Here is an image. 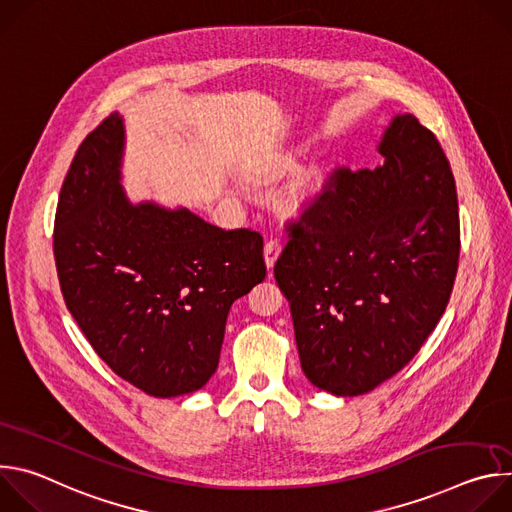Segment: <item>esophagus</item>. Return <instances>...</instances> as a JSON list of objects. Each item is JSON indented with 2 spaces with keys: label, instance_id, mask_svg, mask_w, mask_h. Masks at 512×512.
Instances as JSON below:
<instances>
[{
  "label": "esophagus",
  "instance_id": "esophagus-1",
  "mask_svg": "<svg viewBox=\"0 0 512 512\" xmlns=\"http://www.w3.org/2000/svg\"><path fill=\"white\" fill-rule=\"evenodd\" d=\"M281 241L279 239H269L267 243H265V265L271 269L273 265H275V261H277V257H279V253H281Z\"/></svg>",
  "mask_w": 512,
  "mask_h": 512
}]
</instances>
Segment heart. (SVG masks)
Listing matches in <instances>:
<instances>
[{
	"label": "heart",
	"instance_id": "obj_1",
	"mask_svg": "<svg viewBox=\"0 0 512 512\" xmlns=\"http://www.w3.org/2000/svg\"><path fill=\"white\" fill-rule=\"evenodd\" d=\"M289 168H291V162H289V160H277V162H273V164L265 170V176H267V178H275V176L283 174V172L289 170ZM312 190H314V182H310V184L306 186L304 194L308 196V194H312Z\"/></svg>",
	"mask_w": 512,
	"mask_h": 512
}]
</instances>
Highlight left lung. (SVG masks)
<instances>
[{
    "label": "left lung",
    "mask_w": 512,
    "mask_h": 512,
    "mask_svg": "<svg viewBox=\"0 0 512 512\" xmlns=\"http://www.w3.org/2000/svg\"><path fill=\"white\" fill-rule=\"evenodd\" d=\"M375 170L336 168L287 223L275 279L302 371L338 397L397 375L440 322L460 259L458 194L437 137L411 113L387 127Z\"/></svg>",
    "instance_id": "left-lung-1"
}]
</instances>
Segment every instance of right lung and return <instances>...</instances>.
<instances>
[{"instance_id": "right-lung-1", "label": "right lung", "mask_w": 512, "mask_h": 512, "mask_svg": "<svg viewBox=\"0 0 512 512\" xmlns=\"http://www.w3.org/2000/svg\"><path fill=\"white\" fill-rule=\"evenodd\" d=\"M123 139L111 113L70 164L54 218L58 281L115 375L152 397H178L214 375L233 302L265 279L263 237L186 208L133 206L119 184Z\"/></svg>"}]
</instances>
